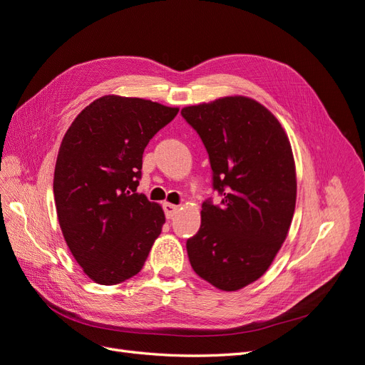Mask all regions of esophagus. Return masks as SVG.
<instances>
[{"instance_id":"1","label":"esophagus","mask_w":365,"mask_h":365,"mask_svg":"<svg viewBox=\"0 0 365 365\" xmlns=\"http://www.w3.org/2000/svg\"><path fill=\"white\" fill-rule=\"evenodd\" d=\"M163 208H164L165 217H168V219H172L176 213H178V210H180L178 205L170 204V202H164V204H163Z\"/></svg>"}]
</instances>
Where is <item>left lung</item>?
<instances>
[{"label":"left lung","instance_id":"obj_1","mask_svg":"<svg viewBox=\"0 0 365 365\" xmlns=\"http://www.w3.org/2000/svg\"><path fill=\"white\" fill-rule=\"evenodd\" d=\"M208 152L220 205L204 202L187 240L193 271L220 291H239L268 271L289 233L297 175L288 135L254 98L220 97L181 109Z\"/></svg>","mask_w":365,"mask_h":365}]
</instances>
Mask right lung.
Listing matches in <instances>:
<instances>
[{
    "label": "right lung",
    "mask_w": 365,
    "mask_h": 365,
    "mask_svg": "<svg viewBox=\"0 0 365 365\" xmlns=\"http://www.w3.org/2000/svg\"><path fill=\"white\" fill-rule=\"evenodd\" d=\"M178 111L109 94L65 132L53 180L56 213L73 257L98 284L134 277L161 233V205L135 192L145 148Z\"/></svg>",
    "instance_id": "add662e5"
}]
</instances>
